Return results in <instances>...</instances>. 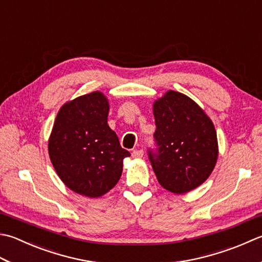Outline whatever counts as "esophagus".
<instances>
[{
    "label": "esophagus",
    "mask_w": 262,
    "mask_h": 262,
    "mask_svg": "<svg viewBox=\"0 0 262 262\" xmlns=\"http://www.w3.org/2000/svg\"><path fill=\"white\" fill-rule=\"evenodd\" d=\"M143 155H144V152H143V150H134V151L132 152V157L135 158V159L142 158Z\"/></svg>",
    "instance_id": "34e87169"
}]
</instances>
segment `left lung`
Wrapping results in <instances>:
<instances>
[{
	"label": "left lung",
	"mask_w": 262,
	"mask_h": 262,
	"mask_svg": "<svg viewBox=\"0 0 262 262\" xmlns=\"http://www.w3.org/2000/svg\"><path fill=\"white\" fill-rule=\"evenodd\" d=\"M157 150L148 159L160 185L184 194L207 181L218 158L217 133L210 118L192 99L175 91L153 103Z\"/></svg>",
	"instance_id": "obj_1"
}]
</instances>
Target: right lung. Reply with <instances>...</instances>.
Listing matches in <instances>:
<instances>
[{
    "mask_svg": "<svg viewBox=\"0 0 262 262\" xmlns=\"http://www.w3.org/2000/svg\"><path fill=\"white\" fill-rule=\"evenodd\" d=\"M109 102L101 92L81 95L61 106L49 140L56 173L71 191L99 198L115 187L122 161L130 153L107 125Z\"/></svg>",
    "mask_w": 262,
    "mask_h": 262,
    "instance_id": "add662e5",
    "label": "right lung"
}]
</instances>
